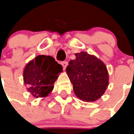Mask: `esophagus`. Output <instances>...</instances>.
<instances>
[{"label":"esophagus","instance_id":"esophagus-1","mask_svg":"<svg viewBox=\"0 0 134 134\" xmlns=\"http://www.w3.org/2000/svg\"><path fill=\"white\" fill-rule=\"evenodd\" d=\"M61 65H62V66H63V68H64V69H65V68L67 67V65H68V63H67V62H65V61H64V62H62V63H61Z\"/></svg>","mask_w":134,"mask_h":134}]
</instances>
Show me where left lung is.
Wrapping results in <instances>:
<instances>
[{
    "label": "left lung",
    "mask_w": 134,
    "mask_h": 134,
    "mask_svg": "<svg viewBox=\"0 0 134 134\" xmlns=\"http://www.w3.org/2000/svg\"><path fill=\"white\" fill-rule=\"evenodd\" d=\"M76 59L69 61L66 71L77 97L83 102L99 99L108 86V74L101 60L86 52L75 53Z\"/></svg>",
    "instance_id": "obj_1"
}]
</instances>
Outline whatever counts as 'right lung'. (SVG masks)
<instances>
[{
    "mask_svg": "<svg viewBox=\"0 0 134 134\" xmlns=\"http://www.w3.org/2000/svg\"><path fill=\"white\" fill-rule=\"evenodd\" d=\"M62 71V65L53 57L40 55L24 68V83L28 86V91L34 97H45L51 92L53 84Z\"/></svg>",
    "mask_w": 134,
    "mask_h": 134,
    "instance_id": "right-lung-1",
    "label": "right lung"
}]
</instances>
